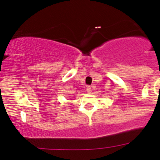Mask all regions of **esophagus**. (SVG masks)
Wrapping results in <instances>:
<instances>
[{
	"label": "esophagus",
	"instance_id": "34e87169",
	"mask_svg": "<svg viewBox=\"0 0 160 160\" xmlns=\"http://www.w3.org/2000/svg\"><path fill=\"white\" fill-rule=\"evenodd\" d=\"M86 91H87L88 93H91V92H92L91 86H86Z\"/></svg>",
	"mask_w": 160,
	"mask_h": 160
}]
</instances>
